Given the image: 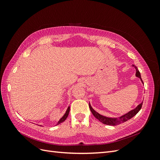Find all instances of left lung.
Returning a JSON list of instances; mask_svg holds the SVG:
<instances>
[{
	"mask_svg": "<svg viewBox=\"0 0 160 160\" xmlns=\"http://www.w3.org/2000/svg\"><path fill=\"white\" fill-rule=\"evenodd\" d=\"M132 67H134L135 69H136V73H135V76H136L138 78H140L142 82L144 84L143 81H142V78H141L140 73V71H139V70L138 69L137 67L135 66V65H132ZM142 103H143V102H142L141 104H139L136 108H134V109H132L131 111L128 112L127 113L124 114V115H122L121 117L118 118H108V117L104 116V115H102L99 114L98 113V112L95 111L92 107H91L90 104H89V108H90V110L91 111V113H92L93 115H94V117L96 118V119H98V120H99L100 122H101L102 123H103L104 124H107V125H110V126H116V125L123 123V122H127V120H130V119L132 118V117H134L135 115H136L138 113V112L140 111V110L141 109L142 106Z\"/></svg>",
	"mask_w": 160,
	"mask_h": 160,
	"instance_id": "1",
	"label": "left lung"
}]
</instances>
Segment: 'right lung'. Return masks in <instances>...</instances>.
I'll list each match as a JSON object with an SVG mask.
<instances>
[{
    "label": "right lung",
    "mask_w": 160,
    "mask_h": 160,
    "mask_svg": "<svg viewBox=\"0 0 160 160\" xmlns=\"http://www.w3.org/2000/svg\"><path fill=\"white\" fill-rule=\"evenodd\" d=\"M69 111H70V107H69L67 108V110L66 111V113H64V115H63V116L60 118V120L58 121V123H57V124H56V125H58V124H60V123H62V122H63L64 120H66L67 118L68 117V115H69Z\"/></svg>",
    "instance_id": "obj_1"
}]
</instances>
